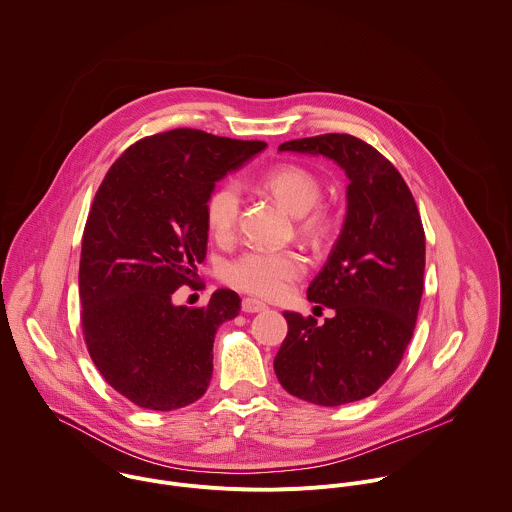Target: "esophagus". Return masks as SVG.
Instances as JSON below:
<instances>
[{
	"label": "esophagus",
	"instance_id": "34e87169",
	"mask_svg": "<svg viewBox=\"0 0 512 512\" xmlns=\"http://www.w3.org/2000/svg\"><path fill=\"white\" fill-rule=\"evenodd\" d=\"M241 310L243 312H261V310H265V305L261 303V301H257V299H243L241 301Z\"/></svg>",
	"mask_w": 512,
	"mask_h": 512
}]
</instances>
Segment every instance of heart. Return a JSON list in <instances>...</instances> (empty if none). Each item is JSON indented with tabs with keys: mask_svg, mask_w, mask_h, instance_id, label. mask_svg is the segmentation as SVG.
I'll return each mask as SVG.
<instances>
[{
	"mask_svg": "<svg viewBox=\"0 0 512 512\" xmlns=\"http://www.w3.org/2000/svg\"><path fill=\"white\" fill-rule=\"evenodd\" d=\"M261 186L297 215V229L307 241H320L330 225L328 211L318 205L322 198V184L314 172L299 164H279L261 176ZM241 198L233 184L217 186L205 200V223L209 233L225 241L229 239L239 221ZM305 273V259L297 251H261L251 249L235 257L223 267V281L239 291L257 297H279L289 283Z\"/></svg>",
	"mask_w": 512,
	"mask_h": 512,
	"instance_id": "1",
	"label": "heart"
}]
</instances>
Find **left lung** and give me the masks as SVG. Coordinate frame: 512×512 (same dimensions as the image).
I'll return each mask as SVG.
<instances>
[{
  "label": "left lung",
  "mask_w": 512,
  "mask_h": 512,
  "mask_svg": "<svg viewBox=\"0 0 512 512\" xmlns=\"http://www.w3.org/2000/svg\"><path fill=\"white\" fill-rule=\"evenodd\" d=\"M281 152L322 154L348 176V211L328 261L308 285L312 316L283 312L287 338L275 356L281 386L316 406L372 396L408 348L423 293L425 233L402 174L368 142L350 134L289 140Z\"/></svg>",
  "instance_id": "8db88e82"
}]
</instances>
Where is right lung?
<instances>
[{"label": "right lung", "instance_id": "right-lung-1", "mask_svg": "<svg viewBox=\"0 0 512 512\" xmlns=\"http://www.w3.org/2000/svg\"><path fill=\"white\" fill-rule=\"evenodd\" d=\"M265 146L176 128L138 140L104 176L83 233L81 322L101 376L140 408H184L209 386L215 332L241 299L219 289L190 308L172 295L198 287L215 182Z\"/></svg>", "mask_w": 512, "mask_h": 512}]
</instances>
